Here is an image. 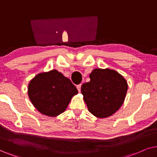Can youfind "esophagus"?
Returning a JSON list of instances; mask_svg holds the SVG:
<instances>
[{
	"label": "esophagus",
	"instance_id": "obj_1",
	"mask_svg": "<svg viewBox=\"0 0 157 157\" xmlns=\"http://www.w3.org/2000/svg\"><path fill=\"white\" fill-rule=\"evenodd\" d=\"M81 86H82V84H80V85H77V88L79 92L81 91Z\"/></svg>",
	"mask_w": 157,
	"mask_h": 157
}]
</instances>
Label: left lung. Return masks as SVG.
<instances>
[{
	"label": "left lung",
	"instance_id": "1",
	"mask_svg": "<svg viewBox=\"0 0 157 157\" xmlns=\"http://www.w3.org/2000/svg\"><path fill=\"white\" fill-rule=\"evenodd\" d=\"M90 78V81L81 87L89 111L98 118L111 116L124 103L128 90L126 80L109 69H95Z\"/></svg>",
	"mask_w": 157,
	"mask_h": 157
}]
</instances>
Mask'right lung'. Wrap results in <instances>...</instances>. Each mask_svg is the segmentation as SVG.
Segmentation results:
<instances>
[{
	"instance_id": "obj_1",
	"label": "right lung",
	"mask_w": 157,
	"mask_h": 157,
	"mask_svg": "<svg viewBox=\"0 0 157 157\" xmlns=\"http://www.w3.org/2000/svg\"><path fill=\"white\" fill-rule=\"evenodd\" d=\"M77 93L70 79L55 70L37 75L28 89L33 106L42 114L52 117L63 113Z\"/></svg>"
}]
</instances>
